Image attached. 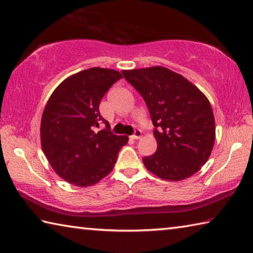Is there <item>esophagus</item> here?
Segmentation results:
<instances>
[{
  "label": "esophagus",
  "instance_id": "1",
  "mask_svg": "<svg viewBox=\"0 0 253 253\" xmlns=\"http://www.w3.org/2000/svg\"><path fill=\"white\" fill-rule=\"evenodd\" d=\"M140 137H142V130H140V129H135L134 134H132V136H131V138L132 139H138V138H140Z\"/></svg>",
  "mask_w": 253,
  "mask_h": 253
}]
</instances>
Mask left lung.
Here are the masks:
<instances>
[{
	"instance_id": "left-lung-1",
	"label": "left lung",
	"mask_w": 253,
	"mask_h": 253,
	"mask_svg": "<svg viewBox=\"0 0 253 253\" xmlns=\"http://www.w3.org/2000/svg\"><path fill=\"white\" fill-rule=\"evenodd\" d=\"M124 78L146 102L156 152L143 157L149 172L168 181H181L207 163L215 139L210 101L183 76L164 67L125 70Z\"/></svg>"
}]
</instances>
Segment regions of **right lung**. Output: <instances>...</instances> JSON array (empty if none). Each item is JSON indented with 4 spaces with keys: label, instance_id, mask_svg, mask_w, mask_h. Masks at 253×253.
Segmentation results:
<instances>
[{
    "label": "right lung",
    "instance_id": "add662e5",
    "mask_svg": "<svg viewBox=\"0 0 253 253\" xmlns=\"http://www.w3.org/2000/svg\"><path fill=\"white\" fill-rule=\"evenodd\" d=\"M118 71L90 68L67 78L49 98L41 119V146L60 177L84 187L93 185L114 169L127 136L110 130L99 104L117 80ZM101 122L105 130L94 127Z\"/></svg>",
    "mask_w": 253,
    "mask_h": 253
}]
</instances>
